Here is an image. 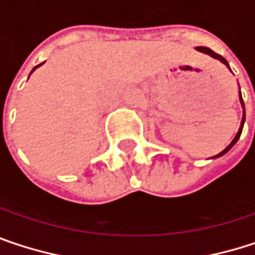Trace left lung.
Listing matches in <instances>:
<instances>
[{
    "instance_id": "left-lung-1",
    "label": "left lung",
    "mask_w": 255,
    "mask_h": 255,
    "mask_svg": "<svg viewBox=\"0 0 255 255\" xmlns=\"http://www.w3.org/2000/svg\"><path fill=\"white\" fill-rule=\"evenodd\" d=\"M196 50L198 51H201V53H204V54H208V56H211L213 59H216V60H219V62H222L223 65H226L228 68H229V63L226 62V59L225 57H222L220 54H217V53H214L211 48H207V47H196ZM229 71H230V68H229ZM239 102H241V105H242V121H241V127H239V129H238V132H236V135H235V138L230 141V144L225 149V150H222L219 155H216V156H213V159H216V158H220V156H223L225 153H228L229 152L230 149L235 146V143L239 140V137H241V132H242V127H244V123H245V106H244V100H242V96H241V90H239Z\"/></svg>"
}]
</instances>
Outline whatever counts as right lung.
<instances>
[{
    "mask_svg": "<svg viewBox=\"0 0 255 255\" xmlns=\"http://www.w3.org/2000/svg\"><path fill=\"white\" fill-rule=\"evenodd\" d=\"M39 66H41V65H38V66H35V68H33V69H32V72H33V71H35V69H36V68H39ZM32 72H30V74H32Z\"/></svg>",
    "mask_w": 255,
    "mask_h": 255,
    "instance_id": "add662e5",
    "label": "right lung"
}]
</instances>
